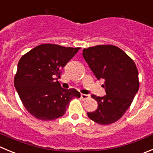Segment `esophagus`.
I'll use <instances>...</instances> for the list:
<instances>
[{
    "mask_svg": "<svg viewBox=\"0 0 153 153\" xmlns=\"http://www.w3.org/2000/svg\"><path fill=\"white\" fill-rule=\"evenodd\" d=\"M81 99L83 100H88V98L90 97V96L89 95H87V94H81Z\"/></svg>",
    "mask_w": 153,
    "mask_h": 153,
    "instance_id": "1",
    "label": "esophagus"
}]
</instances>
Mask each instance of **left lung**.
I'll use <instances>...</instances> for the list:
<instances>
[{
    "mask_svg": "<svg viewBox=\"0 0 153 153\" xmlns=\"http://www.w3.org/2000/svg\"><path fill=\"white\" fill-rule=\"evenodd\" d=\"M82 55L96 78L105 80L106 93L104 97L91 96L98 107L88 112V117L100 125L114 123L123 116L139 90L136 64L122 49L110 44L85 48Z\"/></svg>",
    "mask_w": 153,
    "mask_h": 153,
    "instance_id": "8db88e82",
    "label": "left lung"
}]
</instances>
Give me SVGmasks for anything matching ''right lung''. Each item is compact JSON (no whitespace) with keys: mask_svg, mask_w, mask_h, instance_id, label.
I'll return each instance as SVG.
<instances>
[{"mask_svg":"<svg viewBox=\"0 0 153 153\" xmlns=\"http://www.w3.org/2000/svg\"><path fill=\"white\" fill-rule=\"evenodd\" d=\"M81 48L43 44L24 54L18 62L14 86L26 110L37 119L52 121L66 112L75 89H64L58 78L62 68Z\"/></svg>","mask_w":153,"mask_h":153,"instance_id":"right-lung-1","label":"right lung"}]
</instances>
